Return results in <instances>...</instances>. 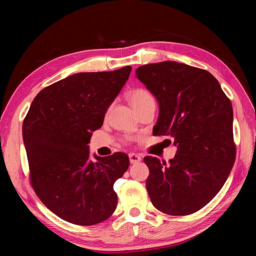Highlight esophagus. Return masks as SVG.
Listing matches in <instances>:
<instances>
[{"label":"esophagus","instance_id":"34e87169","mask_svg":"<svg viewBox=\"0 0 256 256\" xmlns=\"http://www.w3.org/2000/svg\"><path fill=\"white\" fill-rule=\"evenodd\" d=\"M129 160H130V164H138V162L141 161V157L136 154L131 152L129 154Z\"/></svg>","mask_w":256,"mask_h":256}]
</instances>
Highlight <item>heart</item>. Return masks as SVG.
<instances>
[{
    "mask_svg": "<svg viewBox=\"0 0 256 256\" xmlns=\"http://www.w3.org/2000/svg\"><path fill=\"white\" fill-rule=\"evenodd\" d=\"M128 100L134 110H138V108H141L150 102H154L152 96L148 92L143 88H136L132 92H130L128 95Z\"/></svg>",
    "mask_w": 256,
    "mask_h": 256,
    "instance_id": "1",
    "label": "heart"
}]
</instances>
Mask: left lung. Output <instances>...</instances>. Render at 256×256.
Segmentation results:
<instances>
[{"label": "left lung", "mask_w": 256, "mask_h": 256, "mask_svg": "<svg viewBox=\"0 0 256 256\" xmlns=\"http://www.w3.org/2000/svg\"><path fill=\"white\" fill-rule=\"evenodd\" d=\"M136 76L157 99L154 136L177 147L168 164L147 156L146 189L160 212L186 216L216 196L234 166L233 108L214 76L173 60L138 67Z\"/></svg>", "instance_id": "8db88e82"}]
</instances>
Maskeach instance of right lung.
<instances>
[{
    "mask_svg": "<svg viewBox=\"0 0 256 256\" xmlns=\"http://www.w3.org/2000/svg\"><path fill=\"white\" fill-rule=\"evenodd\" d=\"M131 69L79 72L53 83L38 92L23 122L30 182L42 202L67 222L94 226L118 205L113 184L129 158L115 152L94 154L92 161L88 143Z\"/></svg>",
    "mask_w": 256,
    "mask_h": 256,
    "instance_id": "add662e5",
    "label": "right lung"
}]
</instances>
